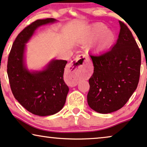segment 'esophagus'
I'll use <instances>...</instances> for the list:
<instances>
[{
  "label": "esophagus",
  "mask_w": 147,
  "mask_h": 147,
  "mask_svg": "<svg viewBox=\"0 0 147 147\" xmlns=\"http://www.w3.org/2000/svg\"><path fill=\"white\" fill-rule=\"evenodd\" d=\"M87 58L85 55H80L70 64L66 72V81L71 87L77 85L79 78L83 71V65Z\"/></svg>",
  "instance_id": "obj_1"
}]
</instances>
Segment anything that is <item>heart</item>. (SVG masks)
<instances>
[{"label": "heart", "instance_id": "heart-1", "mask_svg": "<svg viewBox=\"0 0 147 147\" xmlns=\"http://www.w3.org/2000/svg\"><path fill=\"white\" fill-rule=\"evenodd\" d=\"M106 30L107 27L104 24L101 23H96L94 25L90 32L78 38L77 42L79 44H87L101 33L93 45V48L95 52H101L109 48L115 40L114 34L112 31L109 30L106 31Z\"/></svg>", "mask_w": 147, "mask_h": 147}]
</instances>
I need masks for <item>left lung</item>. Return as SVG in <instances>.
I'll return each mask as SVG.
<instances>
[{
	"mask_svg": "<svg viewBox=\"0 0 147 147\" xmlns=\"http://www.w3.org/2000/svg\"><path fill=\"white\" fill-rule=\"evenodd\" d=\"M116 44L102 54L91 56L94 71L89 80L87 103L100 113L116 111L126 104L137 88L141 54L128 27L119 21Z\"/></svg>",
	"mask_w": 147,
	"mask_h": 147,
	"instance_id": "left-lung-1",
	"label": "left lung"
}]
</instances>
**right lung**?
<instances>
[{
  "label": "right lung",
  "instance_id": "add662e5",
  "mask_svg": "<svg viewBox=\"0 0 147 147\" xmlns=\"http://www.w3.org/2000/svg\"><path fill=\"white\" fill-rule=\"evenodd\" d=\"M56 19H38L19 33L13 42L8 58L7 74L15 98L33 114L53 115L65 104L69 91L63 75L67 61L52 60L42 70L29 71L25 63L26 43L41 25L52 23Z\"/></svg>",
  "mask_w": 147,
  "mask_h": 147
}]
</instances>
